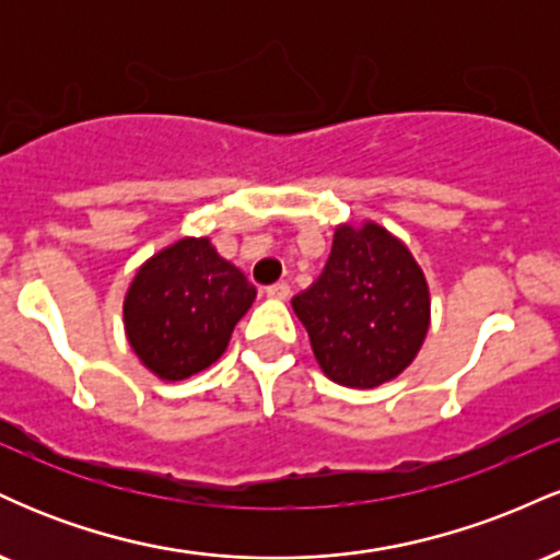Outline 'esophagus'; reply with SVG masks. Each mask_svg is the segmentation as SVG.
Returning a JSON list of instances; mask_svg holds the SVG:
<instances>
[{"mask_svg": "<svg viewBox=\"0 0 560 560\" xmlns=\"http://www.w3.org/2000/svg\"><path fill=\"white\" fill-rule=\"evenodd\" d=\"M266 294L271 300H287L289 298V284L287 281H279V284H271L266 289Z\"/></svg>", "mask_w": 560, "mask_h": 560, "instance_id": "1", "label": "esophagus"}]
</instances>
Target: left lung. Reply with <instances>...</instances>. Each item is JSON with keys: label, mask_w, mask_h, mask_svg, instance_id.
Returning a JSON list of instances; mask_svg holds the SVG:
<instances>
[{"label": "left lung", "mask_w": 560, "mask_h": 560, "mask_svg": "<svg viewBox=\"0 0 560 560\" xmlns=\"http://www.w3.org/2000/svg\"><path fill=\"white\" fill-rule=\"evenodd\" d=\"M292 307L320 371L352 389L400 376L419 355L432 320L421 266L374 221L337 226L324 273Z\"/></svg>", "instance_id": "8db88e82"}]
</instances>
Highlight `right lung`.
Here are the masks:
<instances>
[{"mask_svg":"<svg viewBox=\"0 0 560 560\" xmlns=\"http://www.w3.org/2000/svg\"><path fill=\"white\" fill-rule=\"evenodd\" d=\"M255 287L208 236H184L141 262L124 300L131 350L152 374L182 382L226 352Z\"/></svg>","mask_w":560,"mask_h":560,"instance_id":"right-lung-1","label":"right lung"}]
</instances>
